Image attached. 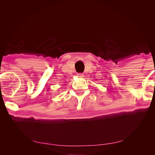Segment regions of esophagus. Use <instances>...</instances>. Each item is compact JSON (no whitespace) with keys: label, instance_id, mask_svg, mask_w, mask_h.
Returning a JSON list of instances; mask_svg holds the SVG:
<instances>
[{"label":"esophagus","instance_id":"obj_1","mask_svg":"<svg viewBox=\"0 0 155 155\" xmlns=\"http://www.w3.org/2000/svg\"><path fill=\"white\" fill-rule=\"evenodd\" d=\"M78 77H79V78H82V77H83V74H78Z\"/></svg>","mask_w":155,"mask_h":155}]
</instances>
